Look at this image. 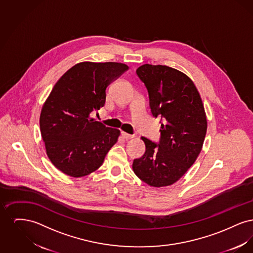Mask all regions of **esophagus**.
Here are the masks:
<instances>
[{
	"instance_id": "obj_1",
	"label": "esophagus",
	"mask_w": 253,
	"mask_h": 253,
	"mask_svg": "<svg viewBox=\"0 0 253 253\" xmlns=\"http://www.w3.org/2000/svg\"><path fill=\"white\" fill-rule=\"evenodd\" d=\"M121 135H122V137L124 138V139H131L133 137V135L132 134H129V133H127V132H121Z\"/></svg>"
}]
</instances>
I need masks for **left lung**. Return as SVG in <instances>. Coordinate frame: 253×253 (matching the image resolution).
Returning a JSON list of instances; mask_svg holds the SVG:
<instances>
[{
  "label": "left lung",
  "instance_id": "1",
  "mask_svg": "<svg viewBox=\"0 0 253 253\" xmlns=\"http://www.w3.org/2000/svg\"><path fill=\"white\" fill-rule=\"evenodd\" d=\"M136 74L144 84L154 118H161L159 142L142 136L145 154L133 160L136 176L152 187L175 183L200 154L207 119L200 95L184 73L166 65L144 64Z\"/></svg>",
  "mask_w": 253,
  "mask_h": 253
}]
</instances>
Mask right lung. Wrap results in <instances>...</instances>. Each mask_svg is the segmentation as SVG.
Returning <instances> with one entry per match:
<instances>
[{"label": "right lung", "instance_id": "obj_1", "mask_svg": "<svg viewBox=\"0 0 253 253\" xmlns=\"http://www.w3.org/2000/svg\"><path fill=\"white\" fill-rule=\"evenodd\" d=\"M129 67L120 62H81L57 82L43 104L40 129L53 165L73 177L99 168L120 130L91 118L104 106L109 85Z\"/></svg>", "mask_w": 253, "mask_h": 253}]
</instances>
